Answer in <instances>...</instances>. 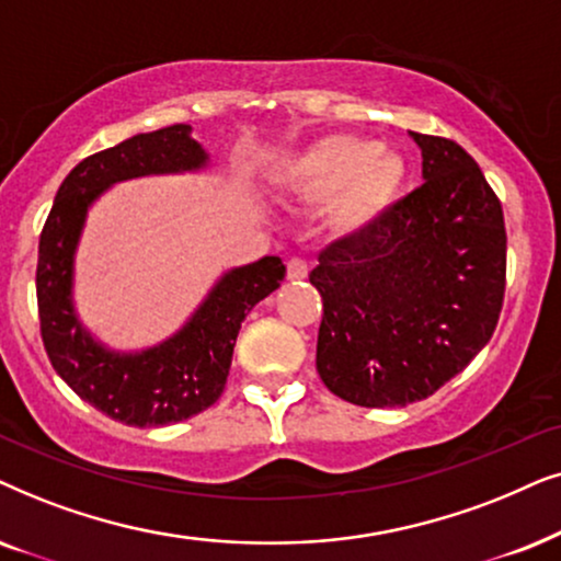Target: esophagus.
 I'll list each match as a JSON object with an SVG mask.
<instances>
[{
  "label": "esophagus",
  "mask_w": 561,
  "mask_h": 561,
  "mask_svg": "<svg viewBox=\"0 0 561 561\" xmlns=\"http://www.w3.org/2000/svg\"><path fill=\"white\" fill-rule=\"evenodd\" d=\"M308 276V261L305 259H289L287 261V279L289 282H302Z\"/></svg>",
  "instance_id": "esophagus-1"
}]
</instances>
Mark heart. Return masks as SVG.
Wrapping results in <instances>:
<instances>
[{
  "mask_svg": "<svg viewBox=\"0 0 561 561\" xmlns=\"http://www.w3.org/2000/svg\"><path fill=\"white\" fill-rule=\"evenodd\" d=\"M405 182V161L371 138L331 133L282 156L272 169V192L293 207H323L335 238L364 236L382 220Z\"/></svg>",
  "mask_w": 561,
  "mask_h": 561,
  "instance_id": "heart-1",
  "label": "heart"
}]
</instances>
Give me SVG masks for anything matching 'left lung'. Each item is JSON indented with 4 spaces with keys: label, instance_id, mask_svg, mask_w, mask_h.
<instances>
[{
    "label": "left lung",
    "instance_id": "obj_1",
    "mask_svg": "<svg viewBox=\"0 0 561 561\" xmlns=\"http://www.w3.org/2000/svg\"><path fill=\"white\" fill-rule=\"evenodd\" d=\"M423 184L364 236L320 253L316 367L362 408H405L459 375L495 331L505 293V222L465 148L408 133Z\"/></svg>",
    "mask_w": 561,
    "mask_h": 561
}]
</instances>
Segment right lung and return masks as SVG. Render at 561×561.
Returning <instances> with one entry per match:
<instances>
[{
	"label": "right lung",
	"mask_w": 561,
	"mask_h": 561,
	"mask_svg": "<svg viewBox=\"0 0 561 561\" xmlns=\"http://www.w3.org/2000/svg\"><path fill=\"white\" fill-rule=\"evenodd\" d=\"M207 167L210 153L192 138V125L138 133L71 169L41 233L35 287L50 364L81 400L125 425L179 423L218 402L241 323L285 279L279 256L228 268L179 331L136 351L107 346L79 318L77 251L100 197L130 179L197 174Z\"/></svg>",
	"instance_id": "add662e5"
}]
</instances>
